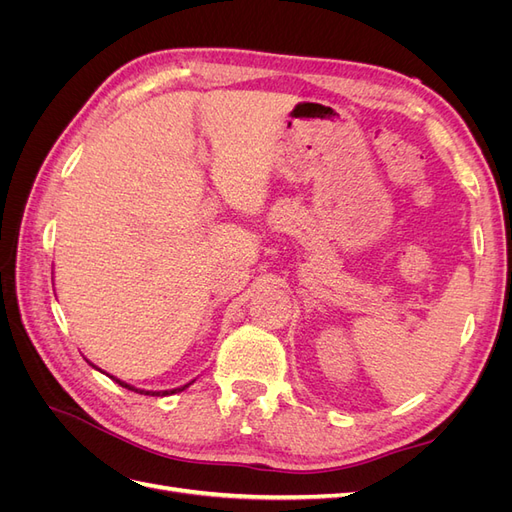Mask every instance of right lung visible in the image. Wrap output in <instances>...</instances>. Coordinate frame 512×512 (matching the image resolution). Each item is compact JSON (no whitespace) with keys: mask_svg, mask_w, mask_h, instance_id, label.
<instances>
[{"mask_svg":"<svg viewBox=\"0 0 512 512\" xmlns=\"http://www.w3.org/2000/svg\"><path fill=\"white\" fill-rule=\"evenodd\" d=\"M89 365H91V363H89ZM91 367H96V365H91ZM96 369H98V367H96ZM111 378H113L117 384H121L123 389L136 391V393H141V395H173V393H179V391H183V389H188V386L192 384V382H190V384H185V386H179V389H173V391H162V393H160V391H141V389H134V386H130V384H126V382H121V380H119V378H115V376H111Z\"/></svg>","mask_w":512,"mask_h":512,"instance_id":"right-lung-1","label":"right lung"}]
</instances>
